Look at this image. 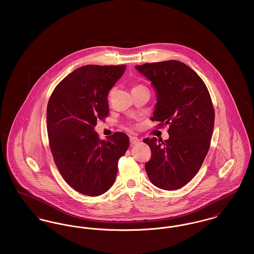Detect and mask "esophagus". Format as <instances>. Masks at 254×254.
<instances>
[{"mask_svg":"<svg viewBox=\"0 0 254 254\" xmlns=\"http://www.w3.org/2000/svg\"><path fill=\"white\" fill-rule=\"evenodd\" d=\"M129 141H130V144H131V145H137V144L140 142V140H139L136 136H130Z\"/></svg>","mask_w":254,"mask_h":254,"instance_id":"esophagus-1","label":"esophagus"}]
</instances>
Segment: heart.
<instances>
[{"label": "heart", "mask_w": 254, "mask_h": 254, "mask_svg": "<svg viewBox=\"0 0 254 254\" xmlns=\"http://www.w3.org/2000/svg\"><path fill=\"white\" fill-rule=\"evenodd\" d=\"M140 90H148V89H147V87H146L145 85H142V84H138V83L133 84L132 92L140 91ZM113 92H114V88L111 87V88L109 89V92H108V99H109V100L111 99V97L113 95Z\"/></svg>", "instance_id": "1"}]
</instances>
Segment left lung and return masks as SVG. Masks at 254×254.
<instances>
[{
	"mask_svg": "<svg viewBox=\"0 0 254 254\" xmlns=\"http://www.w3.org/2000/svg\"><path fill=\"white\" fill-rule=\"evenodd\" d=\"M157 91L151 121L169 125V138H145L151 158L145 165L150 182L159 189H181L197 174L210 146L215 112L204 81L179 61L136 65Z\"/></svg>",
	"mask_w": 254,
	"mask_h": 254,
	"instance_id": "obj_1",
	"label": "left lung"
}]
</instances>
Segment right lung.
I'll list each match as a JSON object with an SVG mask.
<instances>
[{"label":"right lung","mask_w":254,"mask_h":254,"mask_svg":"<svg viewBox=\"0 0 254 254\" xmlns=\"http://www.w3.org/2000/svg\"><path fill=\"white\" fill-rule=\"evenodd\" d=\"M125 64L79 67L54 88L47 109L49 147L64 180L87 196L105 193L114 184L118 161L129 145L124 132L107 141L94 131L97 120L109 116L108 92Z\"/></svg>","instance_id":"right-lung-1"}]
</instances>
